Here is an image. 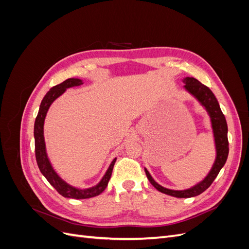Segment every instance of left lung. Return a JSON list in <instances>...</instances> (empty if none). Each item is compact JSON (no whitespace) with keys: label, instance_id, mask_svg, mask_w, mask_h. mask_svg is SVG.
Wrapping results in <instances>:
<instances>
[{"label":"left lung","instance_id":"left-lung-1","mask_svg":"<svg viewBox=\"0 0 249 249\" xmlns=\"http://www.w3.org/2000/svg\"><path fill=\"white\" fill-rule=\"evenodd\" d=\"M182 81L183 83H185L184 89L188 93H190L194 99L205 108L210 117L216 150V158L212 165V168L210 169L208 175L203 178L200 182L184 190H172L168 189V188H165L156 182L145 167L144 171L150 184H152L158 191L178 198H189L197 196V195H199L203 191H206L211 186V184L214 182V179L218 176V173H219L221 168L224 166L225 162H227L229 156V140L227 120H225V117L220 109L219 103H218L214 93L211 91L210 88L201 84L199 81L194 78L186 77Z\"/></svg>","mask_w":249,"mask_h":249}]
</instances>
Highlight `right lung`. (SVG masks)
<instances>
[{
    "label": "right lung",
    "mask_w": 249,
    "mask_h": 249,
    "mask_svg": "<svg viewBox=\"0 0 249 249\" xmlns=\"http://www.w3.org/2000/svg\"><path fill=\"white\" fill-rule=\"evenodd\" d=\"M83 83L84 82L81 79L71 78L62 82L61 84L52 87L41 101L38 114H37L34 124L35 156L37 165H38L40 172L42 173V176L48 179V182L58 191V193L61 194L64 197L74 199H85L100 195L108 186L113 167H114V164L116 162L115 158V159H113V161L111 162L110 166L108 167L107 171L105 172V175L100 182L95 186L89 188H78L65 182V180L58 175L57 171L53 167V165L51 163L47 152L46 140H44V120H46L48 111L51 107V105L54 103L59 96H61L66 91V89L81 86Z\"/></svg>",
    "instance_id": "1"
}]
</instances>
